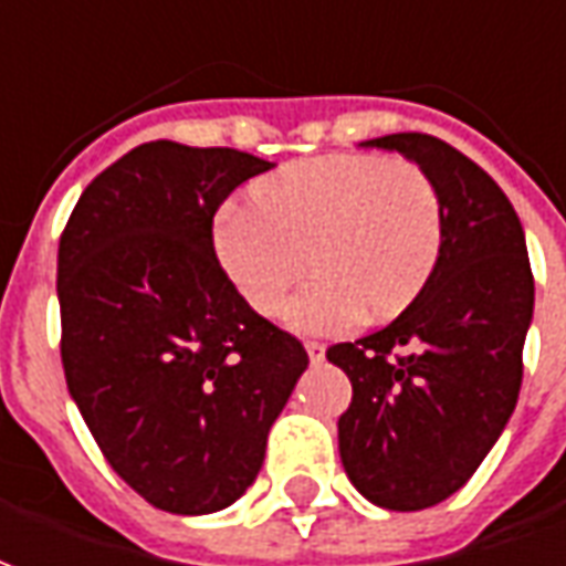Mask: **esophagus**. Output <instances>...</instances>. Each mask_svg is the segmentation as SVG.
<instances>
[{
  "instance_id": "1",
  "label": "esophagus",
  "mask_w": 566,
  "mask_h": 566,
  "mask_svg": "<svg viewBox=\"0 0 566 566\" xmlns=\"http://www.w3.org/2000/svg\"><path fill=\"white\" fill-rule=\"evenodd\" d=\"M307 357H311V364H321L323 357H326V348H323L321 342H307Z\"/></svg>"
}]
</instances>
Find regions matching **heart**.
I'll list each match as a JSON object with an SVG mask.
<instances>
[{
	"label": "heart",
	"instance_id": "obj_1",
	"mask_svg": "<svg viewBox=\"0 0 566 566\" xmlns=\"http://www.w3.org/2000/svg\"><path fill=\"white\" fill-rule=\"evenodd\" d=\"M216 255L245 305L302 333H342L364 317H391L422 292L443 245V206L416 163L329 154L292 163L255 185L252 200L221 206Z\"/></svg>",
	"mask_w": 566,
	"mask_h": 566
}]
</instances>
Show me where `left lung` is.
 Masks as SVG:
<instances>
[{
    "label": "left lung",
    "instance_id": "8db88e82",
    "mask_svg": "<svg viewBox=\"0 0 566 566\" xmlns=\"http://www.w3.org/2000/svg\"><path fill=\"white\" fill-rule=\"evenodd\" d=\"M364 147L397 150L434 181L443 245L397 321L326 350L354 388L338 453L373 505L419 512L465 486L512 419L533 274L521 218L478 163L419 132Z\"/></svg>",
    "mask_w": 566,
    "mask_h": 566
}]
</instances>
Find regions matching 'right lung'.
<instances>
[{
  "instance_id": "obj_1",
  "label": "right lung",
  "mask_w": 566,
  "mask_h": 566,
  "mask_svg": "<svg viewBox=\"0 0 566 566\" xmlns=\"http://www.w3.org/2000/svg\"><path fill=\"white\" fill-rule=\"evenodd\" d=\"M271 166L142 144L82 190L57 245L70 397L111 469L163 512L243 496L307 369L302 342L245 305L212 245L218 206Z\"/></svg>"
}]
</instances>
